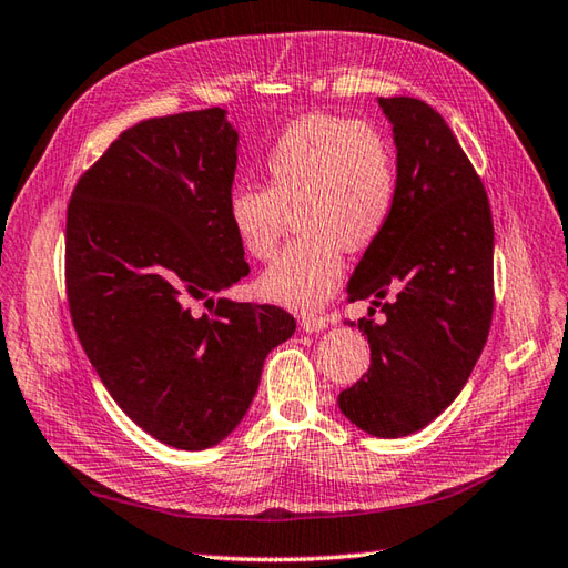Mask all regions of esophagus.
<instances>
[{"instance_id": "obj_1", "label": "esophagus", "mask_w": 568, "mask_h": 568, "mask_svg": "<svg viewBox=\"0 0 568 568\" xmlns=\"http://www.w3.org/2000/svg\"><path fill=\"white\" fill-rule=\"evenodd\" d=\"M328 318L326 316H301V328H304L306 333H316V331H323L328 328Z\"/></svg>"}]
</instances>
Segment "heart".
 <instances>
[{
  "label": "heart",
  "mask_w": 568,
  "mask_h": 568,
  "mask_svg": "<svg viewBox=\"0 0 568 568\" xmlns=\"http://www.w3.org/2000/svg\"><path fill=\"white\" fill-rule=\"evenodd\" d=\"M260 169L264 189L227 193L230 230L252 260L270 262L294 213L301 240L262 274L260 294L296 311L318 308L343 280V247L361 252L385 233L397 203L395 144L369 120L306 114L286 126Z\"/></svg>",
  "instance_id": "1"
}]
</instances>
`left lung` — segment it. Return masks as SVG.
I'll use <instances>...</instances> for the list:
<instances>
[{"label": "left lung", "mask_w": 568, "mask_h": 568, "mask_svg": "<svg viewBox=\"0 0 568 568\" xmlns=\"http://www.w3.org/2000/svg\"><path fill=\"white\" fill-rule=\"evenodd\" d=\"M397 144V203L363 254L348 301L375 298L385 316L367 335L369 367L338 395L363 432L397 438L424 429L466 385L488 341L493 213L456 134L416 98H379Z\"/></svg>", "instance_id": "obj_1"}]
</instances>
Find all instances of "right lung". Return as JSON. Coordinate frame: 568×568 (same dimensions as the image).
<instances>
[{"label":"right lung","mask_w":568,"mask_h":568,"mask_svg":"<svg viewBox=\"0 0 568 568\" xmlns=\"http://www.w3.org/2000/svg\"><path fill=\"white\" fill-rule=\"evenodd\" d=\"M235 166L225 110L166 114L114 139L68 203L65 294L78 341L120 409L183 450L235 429L264 357L296 331L280 306L213 301L250 274L225 213Z\"/></svg>","instance_id":"right-lung-1"}]
</instances>
